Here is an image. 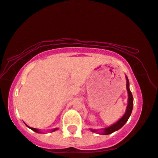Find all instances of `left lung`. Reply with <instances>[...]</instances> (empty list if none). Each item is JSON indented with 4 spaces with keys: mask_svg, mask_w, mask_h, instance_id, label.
Returning a JSON list of instances; mask_svg holds the SVG:
<instances>
[{
    "mask_svg": "<svg viewBox=\"0 0 158 158\" xmlns=\"http://www.w3.org/2000/svg\"><path fill=\"white\" fill-rule=\"evenodd\" d=\"M127 78V89L128 92V105L127 107V111L126 113L124 114V116L122 117V118L119 119V120L115 124H113L111 127H109L104 129V132L102 133V135H110L111 133L115 132V131L118 130L119 129H120L122 127H123L124 124H125L127 122L129 117H130L131 113H132V107H133V97L132 94V92H130V88H129V85H130V83H129V80L127 77H126ZM92 132H94L95 130H92Z\"/></svg>",
    "mask_w": 158,
    "mask_h": 158,
    "instance_id": "8db88e82",
    "label": "left lung"
}]
</instances>
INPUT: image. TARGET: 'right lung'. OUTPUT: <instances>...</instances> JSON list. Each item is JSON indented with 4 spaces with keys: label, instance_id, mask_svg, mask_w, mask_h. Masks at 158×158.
<instances>
[{
    "label": "right lung",
    "instance_id": "1",
    "mask_svg": "<svg viewBox=\"0 0 158 158\" xmlns=\"http://www.w3.org/2000/svg\"><path fill=\"white\" fill-rule=\"evenodd\" d=\"M26 126H27V125H26ZM27 127H28V126H27ZM29 128H30V129H31L32 130H34V132H37V133H40V132H39V130H37V129H35V128H33V127H29ZM57 130V129L56 128V129H54V130H53V131H55V130Z\"/></svg>",
    "mask_w": 158,
    "mask_h": 158
}]
</instances>
